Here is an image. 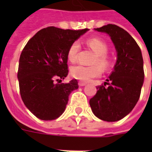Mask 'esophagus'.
I'll use <instances>...</instances> for the list:
<instances>
[{"label":"esophagus","mask_w":152,"mask_h":152,"mask_svg":"<svg viewBox=\"0 0 152 152\" xmlns=\"http://www.w3.org/2000/svg\"><path fill=\"white\" fill-rule=\"evenodd\" d=\"M79 86H86V82H83V81H80V82H79Z\"/></svg>","instance_id":"1"}]
</instances>
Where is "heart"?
Masks as SVG:
<instances>
[{
  "label": "heart",
  "instance_id": "1",
  "mask_svg": "<svg viewBox=\"0 0 152 152\" xmlns=\"http://www.w3.org/2000/svg\"><path fill=\"white\" fill-rule=\"evenodd\" d=\"M86 44L92 49L96 53V57L93 61L94 65L84 66L76 65L71 68V75L76 79L88 82L93 78L98 77L102 74V67L107 68L110 66V60L107 56L108 52V46L104 40L99 38H89L86 41ZM80 49L78 41L73 42L70 45L67 51V58L71 63H76L77 60L78 53ZM99 64L100 65H98Z\"/></svg>",
  "mask_w": 152,
  "mask_h": 152
}]
</instances>
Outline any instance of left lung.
Here are the masks:
<instances>
[{
	"mask_svg": "<svg viewBox=\"0 0 152 152\" xmlns=\"http://www.w3.org/2000/svg\"><path fill=\"white\" fill-rule=\"evenodd\" d=\"M94 30L110 36L117 60L107 82L97 86L89 105L100 120L114 122L126 116L139 99L144 80L143 59L137 42L123 28L107 24Z\"/></svg>",
	"mask_w": 152,
	"mask_h": 152,
	"instance_id": "obj_1",
	"label": "left lung"
}]
</instances>
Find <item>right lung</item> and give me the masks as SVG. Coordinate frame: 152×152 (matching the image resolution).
Instances as JSON below:
<instances>
[{
    "label": "right lung",
    "instance_id": "1",
    "mask_svg": "<svg viewBox=\"0 0 152 152\" xmlns=\"http://www.w3.org/2000/svg\"><path fill=\"white\" fill-rule=\"evenodd\" d=\"M89 29L70 30L48 27L28 40L19 58L18 79L23 102L32 114L52 121L63 114L76 79L61 83L68 74L70 45Z\"/></svg>",
    "mask_w": 152,
    "mask_h": 152
}]
</instances>
